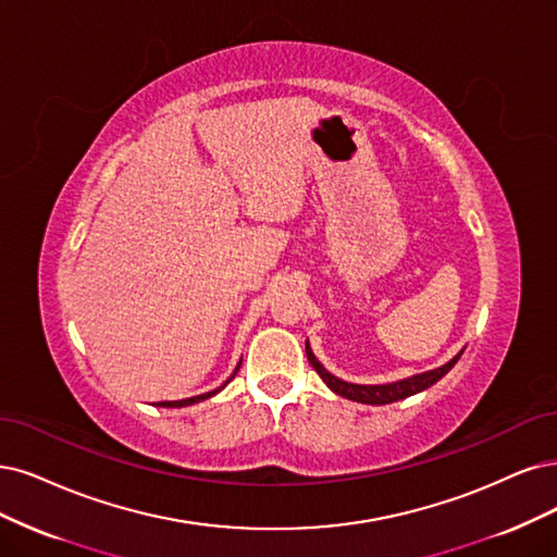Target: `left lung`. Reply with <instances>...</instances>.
<instances>
[{"instance_id": "1", "label": "left lung", "mask_w": 557, "mask_h": 557, "mask_svg": "<svg viewBox=\"0 0 557 557\" xmlns=\"http://www.w3.org/2000/svg\"><path fill=\"white\" fill-rule=\"evenodd\" d=\"M305 354L310 364L317 369V374L323 379V383L333 389L335 395L344 397V399H351V401H360V404H372V406H383V404H393L399 399H406L410 395H418L422 389L431 387L434 383H438L451 367L457 364V360L461 358V354H457L449 362H445L438 369H431V372L424 374H416V376H408L395 383H385V385H358V383H346L337 376H333L327 369L317 360V356L312 354V346L310 342H305Z\"/></svg>"}]
</instances>
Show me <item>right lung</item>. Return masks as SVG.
<instances>
[{"mask_svg": "<svg viewBox=\"0 0 557 557\" xmlns=\"http://www.w3.org/2000/svg\"><path fill=\"white\" fill-rule=\"evenodd\" d=\"M238 367H240V362H238ZM238 367H236V372H238ZM236 372L232 374V379L236 376ZM230 379V381H232ZM230 381H224L218 389H213V393H203V395H197V397H188V399H181V401H160L158 406H164V408H181V406H193V404H197V401H203V399H209V397H213V395H218L220 393V389L226 385V383H230Z\"/></svg>", "mask_w": 557, "mask_h": 557, "instance_id": "right-lung-1", "label": "right lung"}]
</instances>
